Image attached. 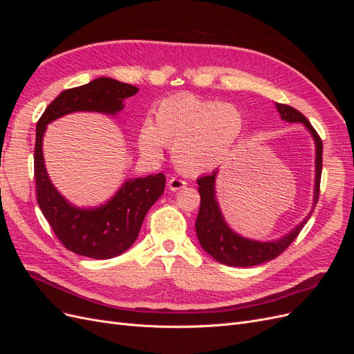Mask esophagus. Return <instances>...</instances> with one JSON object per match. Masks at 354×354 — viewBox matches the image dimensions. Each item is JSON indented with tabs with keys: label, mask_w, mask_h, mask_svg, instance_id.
Returning <instances> with one entry per match:
<instances>
[{
	"label": "esophagus",
	"mask_w": 354,
	"mask_h": 354,
	"mask_svg": "<svg viewBox=\"0 0 354 354\" xmlns=\"http://www.w3.org/2000/svg\"><path fill=\"white\" fill-rule=\"evenodd\" d=\"M186 185H187V183H186L185 180L177 178V177H171L169 181H168V187H169V190H173V192L186 187Z\"/></svg>",
	"instance_id": "1"
}]
</instances>
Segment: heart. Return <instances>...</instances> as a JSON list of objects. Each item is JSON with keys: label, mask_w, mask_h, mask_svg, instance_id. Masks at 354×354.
Listing matches in <instances>:
<instances>
[{"label": "heart", "mask_w": 354, "mask_h": 354, "mask_svg": "<svg viewBox=\"0 0 354 354\" xmlns=\"http://www.w3.org/2000/svg\"><path fill=\"white\" fill-rule=\"evenodd\" d=\"M242 128L243 118L234 104L180 94L158 103L153 122L146 121L138 131V147L145 155L159 158L164 146H171L176 167L186 174H199L227 158Z\"/></svg>", "instance_id": "1"}]
</instances>
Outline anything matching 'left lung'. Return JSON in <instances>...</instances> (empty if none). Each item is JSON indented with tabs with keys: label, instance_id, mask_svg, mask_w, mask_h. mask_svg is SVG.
Segmentation results:
<instances>
[{
	"label": "left lung",
	"instance_id": "8db88e82",
	"mask_svg": "<svg viewBox=\"0 0 354 354\" xmlns=\"http://www.w3.org/2000/svg\"><path fill=\"white\" fill-rule=\"evenodd\" d=\"M276 109L279 112L283 121L288 122H301L307 130L312 133L316 145V178H315V199L313 205L317 203L319 192H320V176H322V152L324 145L320 140L319 134L313 128V125L308 122L307 118L291 106L276 103ZM218 174V169L212 171L209 176H203L198 178V190L201 195V207L196 217V234L199 243L203 251L208 252L212 259H216L218 263L233 267H251L261 264L266 261H270L281 255L289 245H291L295 238L304 227L308 217L304 218L303 223L285 234L283 238L270 242H260L242 238L241 234L234 233L227 223L224 221L223 214L220 211L218 202L216 199V177Z\"/></svg>",
	"mask_w": 354,
	"mask_h": 354
}]
</instances>
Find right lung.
Returning a JSON list of instances; mask_svg holds the SVG:
<instances>
[{"instance_id":"obj_1","label":"right lung","mask_w":354,"mask_h":354,"mask_svg":"<svg viewBox=\"0 0 354 354\" xmlns=\"http://www.w3.org/2000/svg\"><path fill=\"white\" fill-rule=\"evenodd\" d=\"M137 91L134 85L112 78H97L81 87L62 91L47 106L37 124L34 171L38 205L62 245L88 259L108 260L130 248L147 211L164 194L165 176L159 173L127 180L102 207H73L48 178L42 156V137L47 124L72 112L116 115L124 108V100Z\"/></svg>"}]
</instances>
